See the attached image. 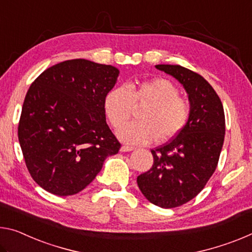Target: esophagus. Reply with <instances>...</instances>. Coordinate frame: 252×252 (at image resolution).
Here are the masks:
<instances>
[{
  "instance_id": "esophagus-1",
  "label": "esophagus",
  "mask_w": 252,
  "mask_h": 252,
  "mask_svg": "<svg viewBox=\"0 0 252 252\" xmlns=\"http://www.w3.org/2000/svg\"><path fill=\"white\" fill-rule=\"evenodd\" d=\"M134 149H135V148L134 147H131V146H122L121 147L122 153H129V151H132Z\"/></svg>"
}]
</instances>
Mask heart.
Instances as JSON below:
<instances>
[{"label":"heart","instance_id":"obj_1","mask_svg":"<svg viewBox=\"0 0 252 252\" xmlns=\"http://www.w3.org/2000/svg\"><path fill=\"white\" fill-rule=\"evenodd\" d=\"M147 105L141 114V122L125 125L135 107ZM104 112L114 127H119L122 141L141 145L153 141L163 142L176 137L187 126L190 105L179 97V91L166 78H154L126 87L112 89L104 98Z\"/></svg>","mask_w":252,"mask_h":252}]
</instances>
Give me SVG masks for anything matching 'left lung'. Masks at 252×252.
Instances as JSON below:
<instances>
[{
	"label": "left lung",
	"mask_w": 252,
	"mask_h": 252,
	"mask_svg": "<svg viewBox=\"0 0 252 252\" xmlns=\"http://www.w3.org/2000/svg\"><path fill=\"white\" fill-rule=\"evenodd\" d=\"M171 75L189 94L187 126L169 142L151 150L154 165L139 175L141 193L153 204L171 209L201 191L217 168L225 133L221 99L209 82L179 65H156Z\"/></svg>",
	"instance_id": "1"
}]
</instances>
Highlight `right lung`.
<instances>
[{
    "label": "right lung",
    "instance_id": "right-lung-1",
    "mask_svg": "<svg viewBox=\"0 0 252 252\" xmlns=\"http://www.w3.org/2000/svg\"><path fill=\"white\" fill-rule=\"evenodd\" d=\"M119 69L86 59L59 63L28 90L18 126L31 177L58 196L77 194L93 182L120 142L106 123L104 98Z\"/></svg>",
    "mask_w": 252,
    "mask_h": 252
}]
</instances>
